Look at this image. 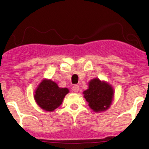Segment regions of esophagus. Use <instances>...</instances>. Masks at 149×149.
<instances>
[{
  "label": "esophagus",
  "mask_w": 149,
  "mask_h": 149,
  "mask_svg": "<svg viewBox=\"0 0 149 149\" xmlns=\"http://www.w3.org/2000/svg\"><path fill=\"white\" fill-rule=\"evenodd\" d=\"M72 90H73L74 92H75V93L78 92V91H79V86H78V85H74V86H73V87H72Z\"/></svg>",
  "instance_id": "34e87169"
}]
</instances>
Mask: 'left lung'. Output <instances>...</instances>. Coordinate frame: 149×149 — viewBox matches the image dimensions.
I'll list each match as a JSON object with an SVG mask.
<instances>
[{
	"label": "left lung",
	"instance_id": "8db88e82",
	"mask_svg": "<svg viewBox=\"0 0 149 149\" xmlns=\"http://www.w3.org/2000/svg\"><path fill=\"white\" fill-rule=\"evenodd\" d=\"M83 94L89 107L95 113H101L107 110L111 106L114 89L108 82L93 78L88 82V89L84 91Z\"/></svg>",
	"mask_w": 149,
	"mask_h": 149
}]
</instances>
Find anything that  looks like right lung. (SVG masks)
<instances>
[{
	"mask_svg": "<svg viewBox=\"0 0 149 149\" xmlns=\"http://www.w3.org/2000/svg\"><path fill=\"white\" fill-rule=\"evenodd\" d=\"M69 93L68 88H60L51 79H43L34 91V99L39 107L53 112L62 104L65 95Z\"/></svg>",
	"mask_w": 149,
	"mask_h": 149,
	"instance_id": "obj_1",
	"label": "right lung"
}]
</instances>
